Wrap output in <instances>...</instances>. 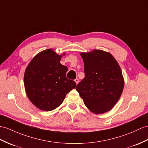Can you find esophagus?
I'll use <instances>...</instances> for the list:
<instances>
[{
  "label": "esophagus",
  "mask_w": 148,
  "mask_h": 148,
  "mask_svg": "<svg viewBox=\"0 0 148 148\" xmlns=\"http://www.w3.org/2000/svg\"><path fill=\"white\" fill-rule=\"evenodd\" d=\"M75 82H76V84H77H77H78V82H79V80H78V78H76V79H75Z\"/></svg>",
  "instance_id": "34e87169"
}]
</instances>
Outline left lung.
Segmentation results:
<instances>
[{"instance_id": "1", "label": "left lung", "mask_w": 148, "mask_h": 148, "mask_svg": "<svg viewBox=\"0 0 148 148\" xmlns=\"http://www.w3.org/2000/svg\"><path fill=\"white\" fill-rule=\"evenodd\" d=\"M85 78L76 89L86 107L99 114L111 110L123 91L124 81L119 64L110 53L95 49L82 53Z\"/></svg>"}]
</instances>
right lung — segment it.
Wrapping results in <instances>:
<instances>
[{
	"mask_svg": "<svg viewBox=\"0 0 148 148\" xmlns=\"http://www.w3.org/2000/svg\"><path fill=\"white\" fill-rule=\"evenodd\" d=\"M62 56L51 49L44 50L33 58L25 71L27 96L42 110L50 111L59 107L67 93L77 86L75 81L66 77L68 68L60 63Z\"/></svg>",
	"mask_w": 148,
	"mask_h": 148,
	"instance_id": "right-lung-1",
	"label": "right lung"
}]
</instances>
